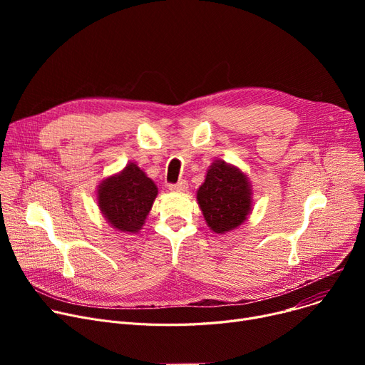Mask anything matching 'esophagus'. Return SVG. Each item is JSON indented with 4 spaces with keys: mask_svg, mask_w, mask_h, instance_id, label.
<instances>
[{
    "mask_svg": "<svg viewBox=\"0 0 365 365\" xmlns=\"http://www.w3.org/2000/svg\"><path fill=\"white\" fill-rule=\"evenodd\" d=\"M168 189L171 192H183V190L187 189V182L186 180H180L178 183H170Z\"/></svg>",
    "mask_w": 365,
    "mask_h": 365,
    "instance_id": "obj_1",
    "label": "esophagus"
}]
</instances>
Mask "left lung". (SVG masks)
I'll return each mask as SVG.
<instances>
[{"mask_svg":"<svg viewBox=\"0 0 365 365\" xmlns=\"http://www.w3.org/2000/svg\"><path fill=\"white\" fill-rule=\"evenodd\" d=\"M244 173L215 161L197 192L204 219L212 231L225 234L240 226L252 210V192Z\"/></svg>","mask_w":365,"mask_h":365,"instance_id":"1","label":"left lung"}]
</instances>
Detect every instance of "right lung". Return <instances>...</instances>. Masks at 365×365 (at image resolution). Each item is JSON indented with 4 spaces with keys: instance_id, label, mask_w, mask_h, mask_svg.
Segmentation results:
<instances>
[{
    "instance_id": "add662e5",
    "label": "right lung",
    "mask_w": 365,
    "mask_h": 365,
    "mask_svg": "<svg viewBox=\"0 0 365 365\" xmlns=\"http://www.w3.org/2000/svg\"><path fill=\"white\" fill-rule=\"evenodd\" d=\"M98 194L106 220L118 231L136 234L145 223L158 189L136 164L130 163L120 175L103 180Z\"/></svg>"
}]
</instances>
